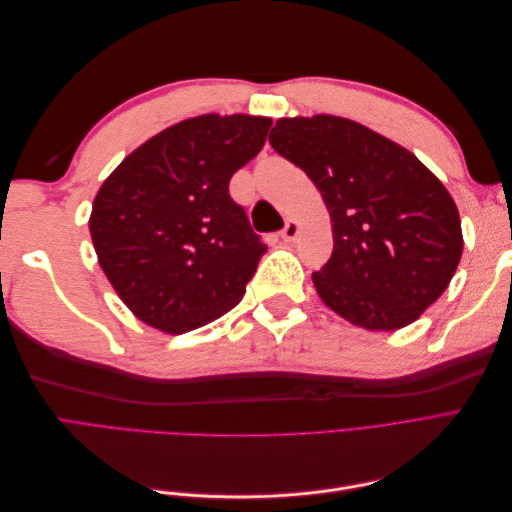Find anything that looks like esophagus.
<instances>
[{"mask_svg":"<svg viewBox=\"0 0 512 512\" xmlns=\"http://www.w3.org/2000/svg\"><path fill=\"white\" fill-rule=\"evenodd\" d=\"M299 222L297 220H288L286 222V226H284V230H282V239L284 241H294L299 237Z\"/></svg>","mask_w":512,"mask_h":512,"instance_id":"1","label":"esophagus"}]
</instances>
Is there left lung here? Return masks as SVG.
<instances>
[{"mask_svg":"<svg viewBox=\"0 0 512 512\" xmlns=\"http://www.w3.org/2000/svg\"><path fill=\"white\" fill-rule=\"evenodd\" d=\"M269 143L329 209L333 254L312 275L324 305L356 327L397 331L438 301L463 252L461 220L414 153L335 115L277 119Z\"/></svg>","mask_w":512,"mask_h":512,"instance_id":"obj_1","label":"left lung"}]
</instances>
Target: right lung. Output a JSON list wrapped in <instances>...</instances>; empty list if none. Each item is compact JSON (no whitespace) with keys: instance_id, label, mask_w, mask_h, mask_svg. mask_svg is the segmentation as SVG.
Returning a JSON list of instances; mask_svg holds the SVG:
<instances>
[{"instance_id":"right-lung-1","label":"right lung","mask_w":512,"mask_h":512,"mask_svg":"<svg viewBox=\"0 0 512 512\" xmlns=\"http://www.w3.org/2000/svg\"><path fill=\"white\" fill-rule=\"evenodd\" d=\"M271 117L198 115L149 138L106 177L91 207L98 262L153 329L181 335L230 312L267 245L228 194Z\"/></svg>"}]
</instances>
